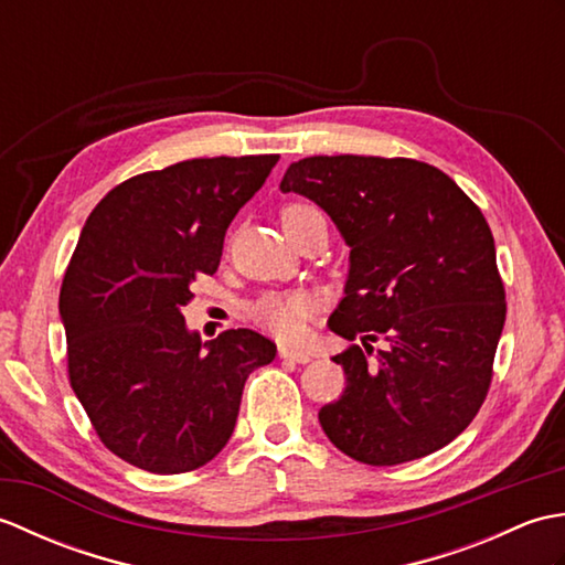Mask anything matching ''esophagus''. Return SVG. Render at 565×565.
<instances>
[{
  "label": "esophagus",
  "instance_id": "esophagus-1",
  "mask_svg": "<svg viewBox=\"0 0 565 565\" xmlns=\"http://www.w3.org/2000/svg\"><path fill=\"white\" fill-rule=\"evenodd\" d=\"M279 356L286 359V362H296V364H308L310 359H313V354H310V352L294 350V347H286V344L279 347Z\"/></svg>",
  "mask_w": 565,
  "mask_h": 565
}]
</instances>
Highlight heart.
<instances>
[{
	"mask_svg": "<svg viewBox=\"0 0 565 565\" xmlns=\"http://www.w3.org/2000/svg\"><path fill=\"white\" fill-rule=\"evenodd\" d=\"M322 218L320 211L306 203H291L281 211V225L291 239L303 231L310 221ZM326 221V218H322ZM313 298L308 294H264L249 308V318L257 322L262 330L279 340H298L303 334V320L313 313Z\"/></svg>",
	"mask_w": 565,
	"mask_h": 565,
	"instance_id": "1",
	"label": "heart"
}]
</instances>
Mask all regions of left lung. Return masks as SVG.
I'll return each mask as SVG.
<instances>
[{
  "label": "left lung",
  "mask_w": 565,
  "mask_h": 565,
  "mask_svg": "<svg viewBox=\"0 0 565 565\" xmlns=\"http://www.w3.org/2000/svg\"><path fill=\"white\" fill-rule=\"evenodd\" d=\"M281 191L316 201L352 249L328 326L359 342L332 356L347 388L320 407L326 435L369 466L447 447L481 411L508 313L481 209L407 158L316 154L286 170Z\"/></svg>",
  "instance_id": "left-lung-1"
}]
</instances>
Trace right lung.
<instances>
[{"instance_id": "1", "label": "right lung", "mask_w": 565, "mask_h": 565, "mask_svg": "<svg viewBox=\"0 0 565 565\" xmlns=\"http://www.w3.org/2000/svg\"><path fill=\"white\" fill-rule=\"evenodd\" d=\"M276 162L199 158L130 177L82 227L60 289L70 386L104 447L142 471L209 463L233 435L247 376L276 356L245 328L201 342L182 316Z\"/></svg>"}]
</instances>
